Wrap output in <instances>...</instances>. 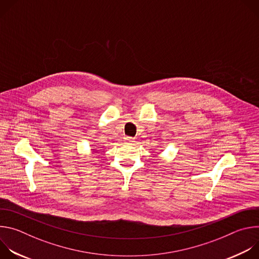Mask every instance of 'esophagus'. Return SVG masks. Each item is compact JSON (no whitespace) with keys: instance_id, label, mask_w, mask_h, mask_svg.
Wrapping results in <instances>:
<instances>
[{"instance_id":"1","label":"esophagus","mask_w":259,"mask_h":259,"mask_svg":"<svg viewBox=\"0 0 259 259\" xmlns=\"http://www.w3.org/2000/svg\"><path fill=\"white\" fill-rule=\"evenodd\" d=\"M124 140H125L126 143H133V142L135 141V139H134L133 137H130V136H126V137L124 138Z\"/></svg>"}]
</instances>
